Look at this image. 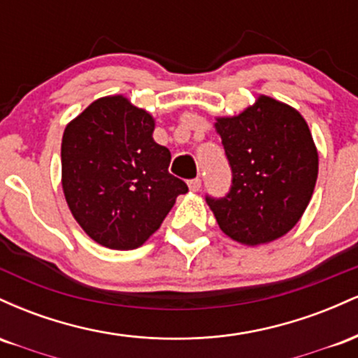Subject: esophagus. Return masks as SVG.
Returning a JSON list of instances; mask_svg holds the SVG:
<instances>
[{
	"label": "esophagus",
	"mask_w": 358,
	"mask_h": 358,
	"mask_svg": "<svg viewBox=\"0 0 358 358\" xmlns=\"http://www.w3.org/2000/svg\"><path fill=\"white\" fill-rule=\"evenodd\" d=\"M188 188H190L192 192H199L200 188H202V180H200V178L188 180Z\"/></svg>",
	"instance_id": "esophagus-1"
}]
</instances>
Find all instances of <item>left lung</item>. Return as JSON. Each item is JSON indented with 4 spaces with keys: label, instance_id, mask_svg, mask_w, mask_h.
<instances>
[{
    "label": "left lung",
    "instance_id": "8db88e82",
    "mask_svg": "<svg viewBox=\"0 0 358 358\" xmlns=\"http://www.w3.org/2000/svg\"><path fill=\"white\" fill-rule=\"evenodd\" d=\"M232 171L225 196L207 195L219 227L248 245L266 244L296 225L313 195L318 153L301 114L271 97L215 122Z\"/></svg>",
    "mask_w": 358,
    "mask_h": 358
}]
</instances>
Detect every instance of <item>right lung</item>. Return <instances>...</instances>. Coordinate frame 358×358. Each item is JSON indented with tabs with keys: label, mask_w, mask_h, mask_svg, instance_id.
Masks as SVG:
<instances>
[{
	"label": "right lung",
	"mask_w": 358,
	"mask_h": 358,
	"mask_svg": "<svg viewBox=\"0 0 358 358\" xmlns=\"http://www.w3.org/2000/svg\"><path fill=\"white\" fill-rule=\"evenodd\" d=\"M155 121L126 97L94 101L65 127L62 187L85 234L109 249H136L188 192L168 171L170 150L153 139Z\"/></svg>",
	"instance_id": "obj_1"
}]
</instances>
